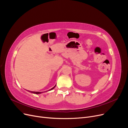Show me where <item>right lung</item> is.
Instances as JSON below:
<instances>
[{
	"instance_id": "obj_1",
	"label": "right lung",
	"mask_w": 128,
	"mask_h": 128,
	"mask_svg": "<svg viewBox=\"0 0 128 128\" xmlns=\"http://www.w3.org/2000/svg\"><path fill=\"white\" fill-rule=\"evenodd\" d=\"M56 86H55L53 88H52L51 89H50V91L51 90H53V89L55 88ZM29 91V92H32V93H33V94H41V93H42V92H32V91Z\"/></svg>"
}]
</instances>
